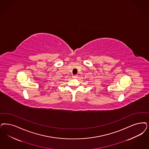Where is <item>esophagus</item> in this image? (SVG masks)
I'll use <instances>...</instances> for the list:
<instances>
[{"label":"esophagus","instance_id":"obj_1","mask_svg":"<svg viewBox=\"0 0 149 149\" xmlns=\"http://www.w3.org/2000/svg\"><path fill=\"white\" fill-rule=\"evenodd\" d=\"M77 75H72V77H73V78H77Z\"/></svg>","mask_w":149,"mask_h":149}]
</instances>
